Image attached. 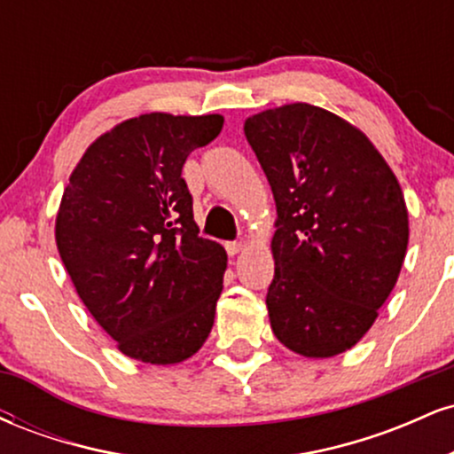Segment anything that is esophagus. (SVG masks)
I'll use <instances>...</instances> for the list:
<instances>
[{"instance_id": "34e87169", "label": "esophagus", "mask_w": 454, "mask_h": 454, "mask_svg": "<svg viewBox=\"0 0 454 454\" xmlns=\"http://www.w3.org/2000/svg\"><path fill=\"white\" fill-rule=\"evenodd\" d=\"M243 247H245V243H241V241H228V243H226L228 256H237V254L241 252Z\"/></svg>"}]
</instances>
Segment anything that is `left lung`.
I'll list each match as a JSON object with an SVG mask.
<instances>
[{"label":"left lung","mask_w":454,"mask_h":454,"mask_svg":"<svg viewBox=\"0 0 454 454\" xmlns=\"http://www.w3.org/2000/svg\"><path fill=\"white\" fill-rule=\"evenodd\" d=\"M243 129L278 207L270 328L301 356H337L397 284L410 239L397 176L361 129L314 104L269 108Z\"/></svg>","instance_id":"8db88e82"}]
</instances>
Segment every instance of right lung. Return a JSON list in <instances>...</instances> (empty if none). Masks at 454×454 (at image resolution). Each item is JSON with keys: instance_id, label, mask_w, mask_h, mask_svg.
I'll use <instances>...</instances> for the list:
<instances>
[{"instance_id": "1", "label": "right lung", "mask_w": 454, "mask_h": 454, "mask_svg": "<svg viewBox=\"0 0 454 454\" xmlns=\"http://www.w3.org/2000/svg\"><path fill=\"white\" fill-rule=\"evenodd\" d=\"M222 126V114L147 113L121 121L87 147L61 196V262L129 358L181 363L213 328L228 256L198 237L181 170Z\"/></svg>"}]
</instances>
